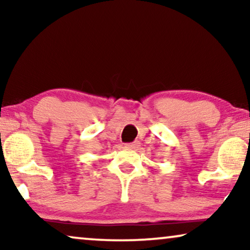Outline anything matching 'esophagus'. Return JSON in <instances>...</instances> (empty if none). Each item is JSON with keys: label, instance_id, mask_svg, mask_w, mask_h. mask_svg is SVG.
<instances>
[{"label": "esophagus", "instance_id": "34e87169", "mask_svg": "<svg viewBox=\"0 0 250 250\" xmlns=\"http://www.w3.org/2000/svg\"><path fill=\"white\" fill-rule=\"evenodd\" d=\"M125 146H126V148H131V149H138L140 146V142L135 141L133 143H128V145H125Z\"/></svg>", "mask_w": 250, "mask_h": 250}]
</instances>
